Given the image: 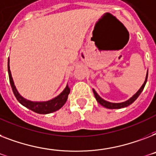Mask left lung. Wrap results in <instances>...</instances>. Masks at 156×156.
I'll use <instances>...</instances> for the list:
<instances>
[{"label":"left lung","instance_id":"obj_1","mask_svg":"<svg viewBox=\"0 0 156 156\" xmlns=\"http://www.w3.org/2000/svg\"><path fill=\"white\" fill-rule=\"evenodd\" d=\"M147 75H148V70L147 72V75H146V78H145V81H144V84L142 85V87H140V90L136 92V93L134 94V95L130 98L129 99H127L125 102H108V101H106L103 98H102L100 97L99 95L98 94V93L96 92L93 89V92L94 94V97H95L96 100L98 101V102L99 104H101L102 107H106V108L108 109H120V108H123V107H128L129 105L132 104L133 102H135V100L137 99V98L140 96V94L142 93V91L144 90V87H145V85L147 83Z\"/></svg>","mask_w":156,"mask_h":156}]
</instances>
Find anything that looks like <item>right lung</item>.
<instances>
[{
	"instance_id": "right-lung-1",
	"label": "right lung",
	"mask_w": 156,
	"mask_h": 156,
	"mask_svg": "<svg viewBox=\"0 0 156 156\" xmlns=\"http://www.w3.org/2000/svg\"><path fill=\"white\" fill-rule=\"evenodd\" d=\"M8 72L10 85H11L15 97L16 98L17 101L26 108L30 109V110L37 114L46 115V114L53 113L54 111H57L58 110L61 109L66 102L68 95L70 92V89L68 87V85H66V87L62 91V93L59 94L55 98L48 100V101H31V100L26 99L25 98H24L23 96H21L18 90H16L13 79H12V74L10 71L9 58L8 60Z\"/></svg>"
}]
</instances>
